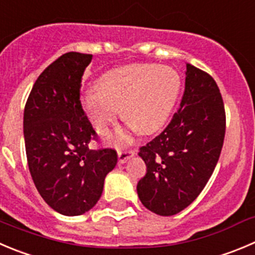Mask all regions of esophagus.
Wrapping results in <instances>:
<instances>
[{
	"mask_svg": "<svg viewBox=\"0 0 255 255\" xmlns=\"http://www.w3.org/2000/svg\"><path fill=\"white\" fill-rule=\"evenodd\" d=\"M135 155V150H118V156H119V162L124 164L126 160H129L130 157H132Z\"/></svg>",
	"mask_w": 255,
	"mask_h": 255,
	"instance_id": "esophagus-1",
	"label": "esophagus"
}]
</instances>
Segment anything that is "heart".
I'll return each mask as SVG.
<instances>
[{
    "label": "heart",
    "instance_id": "1",
    "mask_svg": "<svg viewBox=\"0 0 255 255\" xmlns=\"http://www.w3.org/2000/svg\"><path fill=\"white\" fill-rule=\"evenodd\" d=\"M96 87L85 93L82 105L99 134H108L121 108L137 131L151 134L170 115L180 79L171 67L137 64L110 70L99 79Z\"/></svg>",
    "mask_w": 255,
    "mask_h": 255
}]
</instances>
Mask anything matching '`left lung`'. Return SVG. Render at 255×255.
I'll return each instance as SVG.
<instances>
[{
  "label": "left lung",
  "mask_w": 255,
  "mask_h": 255,
  "mask_svg": "<svg viewBox=\"0 0 255 255\" xmlns=\"http://www.w3.org/2000/svg\"><path fill=\"white\" fill-rule=\"evenodd\" d=\"M180 108L169 125L139 149L146 174L137 183L145 208L170 217L191 204L214 171L225 136V109L215 80L186 64Z\"/></svg>",
  "instance_id": "8db88e82"
}]
</instances>
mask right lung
Listing matches in <instances>:
<instances>
[{"label":"right lung","instance_id":"1","mask_svg":"<svg viewBox=\"0 0 255 255\" xmlns=\"http://www.w3.org/2000/svg\"><path fill=\"white\" fill-rule=\"evenodd\" d=\"M93 55L67 52L33 84L23 111L28 169L43 200L62 215H81L98 203L105 176L115 168L114 149L89 147L96 132L80 89Z\"/></svg>","mask_w":255,"mask_h":255}]
</instances>
